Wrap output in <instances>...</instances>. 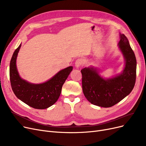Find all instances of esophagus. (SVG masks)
I'll return each mask as SVG.
<instances>
[{"instance_id":"34e87169","label":"esophagus","mask_w":146,"mask_h":146,"mask_svg":"<svg viewBox=\"0 0 146 146\" xmlns=\"http://www.w3.org/2000/svg\"><path fill=\"white\" fill-rule=\"evenodd\" d=\"M84 63H85V61H84V60L83 58H78L77 60L76 61L75 66L77 68H79L80 66H83L84 64Z\"/></svg>"}]
</instances>
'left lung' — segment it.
I'll list each match as a JSON object with an SVG mask.
<instances>
[{"instance_id": "left-lung-1", "label": "left lung", "mask_w": 146, "mask_h": 146, "mask_svg": "<svg viewBox=\"0 0 146 146\" xmlns=\"http://www.w3.org/2000/svg\"><path fill=\"white\" fill-rule=\"evenodd\" d=\"M118 45L125 61L120 74L106 79L99 74L96 68L85 67L81 70L83 92L88 101L95 105L111 107L128 95L134 87L137 61L124 34H120Z\"/></svg>"}]
</instances>
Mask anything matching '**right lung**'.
Listing matches in <instances>:
<instances>
[{
	"label": "right lung",
	"mask_w": 146,
	"mask_h": 146,
	"mask_svg": "<svg viewBox=\"0 0 146 146\" xmlns=\"http://www.w3.org/2000/svg\"><path fill=\"white\" fill-rule=\"evenodd\" d=\"M21 44L14 51L9 67L12 90L21 101L35 109L44 110L55 104L61 94V89L73 70L69 66L58 72L49 80L40 84H33L21 79L17 70L16 61Z\"/></svg>",
	"instance_id": "obj_1"
}]
</instances>
